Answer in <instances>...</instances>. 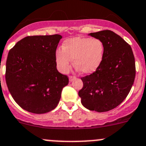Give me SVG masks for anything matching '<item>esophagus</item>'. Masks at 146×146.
<instances>
[{"mask_svg": "<svg viewBox=\"0 0 146 146\" xmlns=\"http://www.w3.org/2000/svg\"><path fill=\"white\" fill-rule=\"evenodd\" d=\"M74 79H76V77L75 76H69V80H70V82L73 81Z\"/></svg>", "mask_w": 146, "mask_h": 146, "instance_id": "obj_1", "label": "esophagus"}]
</instances>
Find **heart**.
<instances>
[{"mask_svg": "<svg viewBox=\"0 0 146 146\" xmlns=\"http://www.w3.org/2000/svg\"><path fill=\"white\" fill-rule=\"evenodd\" d=\"M104 55V45L98 38L75 37L65 40L61 49L56 52L59 70L67 73L73 59L75 67L84 74L93 73L98 68Z\"/></svg>", "mask_w": 146, "mask_h": 146, "instance_id": "1", "label": "heart"}]
</instances>
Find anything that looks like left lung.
Here are the masks:
<instances>
[{
  "label": "left lung",
  "mask_w": 146,
  "mask_h": 146,
  "mask_svg": "<svg viewBox=\"0 0 146 146\" xmlns=\"http://www.w3.org/2000/svg\"><path fill=\"white\" fill-rule=\"evenodd\" d=\"M104 45L103 58L98 68L81 78L78 92L85 108L106 112L119 106L129 93L135 77V58L131 46L109 30L90 33Z\"/></svg>",
  "instance_id": "left-lung-1"
}]
</instances>
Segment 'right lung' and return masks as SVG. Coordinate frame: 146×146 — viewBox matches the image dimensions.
<instances>
[{"label":"right lung","instance_id":"1","mask_svg":"<svg viewBox=\"0 0 146 146\" xmlns=\"http://www.w3.org/2000/svg\"><path fill=\"white\" fill-rule=\"evenodd\" d=\"M62 36L30 35L8 53L5 80L15 102L36 114L51 111L58 104L68 78L56 68V51Z\"/></svg>","mask_w":146,"mask_h":146}]
</instances>
